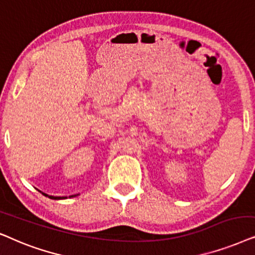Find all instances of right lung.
I'll use <instances>...</instances> for the list:
<instances>
[{
  "label": "right lung",
  "instance_id": "1",
  "mask_svg": "<svg viewBox=\"0 0 255 255\" xmlns=\"http://www.w3.org/2000/svg\"><path fill=\"white\" fill-rule=\"evenodd\" d=\"M44 195H45V193H44ZM45 196H47L51 199H64V198H66V197H54V196H49V195H45Z\"/></svg>",
  "mask_w": 255,
  "mask_h": 255
}]
</instances>
